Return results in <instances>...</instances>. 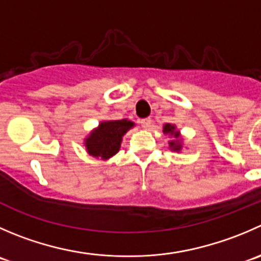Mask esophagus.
Wrapping results in <instances>:
<instances>
[{"label": "esophagus", "mask_w": 261, "mask_h": 261, "mask_svg": "<svg viewBox=\"0 0 261 261\" xmlns=\"http://www.w3.org/2000/svg\"><path fill=\"white\" fill-rule=\"evenodd\" d=\"M140 125L143 126L144 128H148V127H150V125H151V118H150V117L143 118V120H140Z\"/></svg>", "instance_id": "obj_1"}]
</instances>
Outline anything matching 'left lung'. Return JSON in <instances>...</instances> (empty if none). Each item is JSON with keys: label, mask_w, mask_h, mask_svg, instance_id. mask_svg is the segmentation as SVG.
Listing matches in <instances>:
<instances>
[{"label": "left lung", "mask_w": 261, "mask_h": 261, "mask_svg": "<svg viewBox=\"0 0 261 261\" xmlns=\"http://www.w3.org/2000/svg\"><path fill=\"white\" fill-rule=\"evenodd\" d=\"M163 133L171 134V135H173L174 138L178 139V131H176V127H174L173 125H169V123H167V125L163 127ZM169 146H171V148H173V150H179V149H181V144H179L178 141H171V143H169Z\"/></svg>", "instance_id": "left-lung-1"}]
</instances>
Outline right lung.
<instances>
[{
    "instance_id": "obj_1",
    "label": "right lung",
    "mask_w": 261,
    "mask_h": 261,
    "mask_svg": "<svg viewBox=\"0 0 261 261\" xmlns=\"http://www.w3.org/2000/svg\"><path fill=\"white\" fill-rule=\"evenodd\" d=\"M134 126V122L127 120L107 121L102 122L97 130L90 134L85 141L88 153L97 158L108 159L120 150L122 136Z\"/></svg>"
}]
</instances>
